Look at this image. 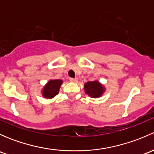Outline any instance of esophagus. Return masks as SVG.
Instances as JSON below:
<instances>
[{"mask_svg": "<svg viewBox=\"0 0 154 154\" xmlns=\"http://www.w3.org/2000/svg\"><path fill=\"white\" fill-rule=\"evenodd\" d=\"M70 81L73 82V83H76V82L78 81V79L77 78H70Z\"/></svg>", "mask_w": 154, "mask_h": 154, "instance_id": "1", "label": "esophagus"}]
</instances>
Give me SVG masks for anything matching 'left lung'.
I'll list each match as a JSON object with an SVG mask.
<instances>
[{"label":"left lung","instance_id":"obj_1","mask_svg":"<svg viewBox=\"0 0 154 154\" xmlns=\"http://www.w3.org/2000/svg\"><path fill=\"white\" fill-rule=\"evenodd\" d=\"M84 89L86 94L91 97H99L104 91V87L98 81H90L84 85Z\"/></svg>","mask_w":154,"mask_h":154}]
</instances>
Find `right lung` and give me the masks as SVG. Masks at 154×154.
Masks as SVG:
<instances>
[{
	"instance_id": "obj_1",
	"label": "right lung",
	"mask_w": 154,
	"mask_h": 154,
	"mask_svg": "<svg viewBox=\"0 0 154 154\" xmlns=\"http://www.w3.org/2000/svg\"><path fill=\"white\" fill-rule=\"evenodd\" d=\"M63 81L61 80H50L48 82L47 85L44 87L42 90V95L46 98H53L54 96L57 95L60 91Z\"/></svg>"
}]
</instances>
